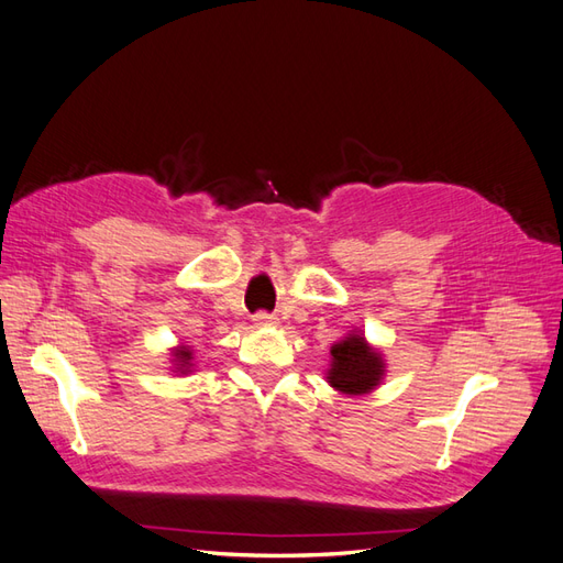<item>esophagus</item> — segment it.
Masks as SVG:
<instances>
[{"instance_id": "1", "label": "esophagus", "mask_w": 563, "mask_h": 563, "mask_svg": "<svg viewBox=\"0 0 563 563\" xmlns=\"http://www.w3.org/2000/svg\"><path fill=\"white\" fill-rule=\"evenodd\" d=\"M254 325H256V328L276 325V316H271V313H266V311H258V313L254 316Z\"/></svg>"}]
</instances>
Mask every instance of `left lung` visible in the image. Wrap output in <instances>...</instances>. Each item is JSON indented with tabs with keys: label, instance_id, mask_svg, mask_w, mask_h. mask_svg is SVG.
<instances>
[{
	"label": "left lung",
	"instance_id": "1",
	"mask_svg": "<svg viewBox=\"0 0 563 563\" xmlns=\"http://www.w3.org/2000/svg\"><path fill=\"white\" fill-rule=\"evenodd\" d=\"M385 358L378 347L364 338L362 330H352L347 338L330 347V368L325 371L328 385L340 395L362 397L376 390L385 378Z\"/></svg>",
	"mask_w": 563,
	"mask_h": 563
}]
</instances>
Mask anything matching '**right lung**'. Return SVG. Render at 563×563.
I'll list each match as a JSON object with an SVG mask.
<instances>
[{
    "label": "right lung",
    "mask_w": 563,
    "mask_h": 563,
    "mask_svg": "<svg viewBox=\"0 0 563 563\" xmlns=\"http://www.w3.org/2000/svg\"><path fill=\"white\" fill-rule=\"evenodd\" d=\"M170 368L173 373H178V376H187V373H192L195 368V356L192 350L187 347V344H178V347L170 350Z\"/></svg>",
    "instance_id": "add662e5"
}]
</instances>
